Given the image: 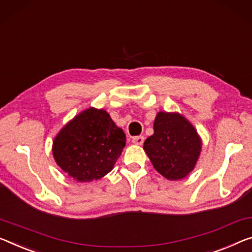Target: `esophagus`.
<instances>
[{
    "label": "esophagus",
    "instance_id": "34e87169",
    "mask_svg": "<svg viewBox=\"0 0 252 252\" xmlns=\"http://www.w3.org/2000/svg\"><path fill=\"white\" fill-rule=\"evenodd\" d=\"M131 142L136 145H142L144 143V136H135L133 137V141Z\"/></svg>",
    "mask_w": 252,
    "mask_h": 252
}]
</instances>
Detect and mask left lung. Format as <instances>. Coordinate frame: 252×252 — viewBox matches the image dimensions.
I'll list each match as a JSON object with an SVG mask.
<instances>
[{
	"mask_svg": "<svg viewBox=\"0 0 252 252\" xmlns=\"http://www.w3.org/2000/svg\"><path fill=\"white\" fill-rule=\"evenodd\" d=\"M143 148L158 173L169 180H179L195 168L202 142L183 116L158 113L154 134L146 138Z\"/></svg>",
	"mask_w": 252,
	"mask_h": 252,
	"instance_id": "obj_1",
	"label": "left lung"
}]
</instances>
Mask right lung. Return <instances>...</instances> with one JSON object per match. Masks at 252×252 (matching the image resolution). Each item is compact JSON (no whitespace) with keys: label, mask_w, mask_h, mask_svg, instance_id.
<instances>
[{"label":"right lung","mask_w":252,"mask_h":252,"mask_svg":"<svg viewBox=\"0 0 252 252\" xmlns=\"http://www.w3.org/2000/svg\"><path fill=\"white\" fill-rule=\"evenodd\" d=\"M126 135L102 109L89 108L69 122L53 143L56 163L81 183L98 180L113 170Z\"/></svg>","instance_id":"obj_1"}]
</instances>
